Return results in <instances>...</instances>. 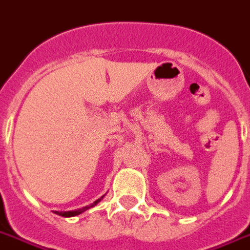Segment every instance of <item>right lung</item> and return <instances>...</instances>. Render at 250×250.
<instances>
[{
    "label": "right lung",
    "instance_id": "obj_1",
    "mask_svg": "<svg viewBox=\"0 0 250 250\" xmlns=\"http://www.w3.org/2000/svg\"><path fill=\"white\" fill-rule=\"evenodd\" d=\"M104 198V196H101L100 199H97L96 202H93L91 206H87V207H83V208H81V209H77V210H68V212H55L56 214H59V216H62V217H74V216H78V214H81V213H83L84 210L90 209V208H92V207H95L97 204V203L100 202L101 199Z\"/></svg>",
    "mask_w": 250,
    "mask_h": 250
}]
</instances>
